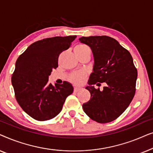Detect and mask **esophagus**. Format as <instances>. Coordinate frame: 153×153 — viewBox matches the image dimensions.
I'll return each mask as SVG.
<instances>
[{
  "label": "esophagus",
  "mask_w": 153,
  "mask_h": 153,
  "mask_svg": "<svg viewBox=\"0 0 153 153\" xmlns=\"http://www.w3.org/2000/svg\"><path fill=\"white\" fill-rule=\"evenodd\" d=\"M80 90H81V87H78V86H75L74 88V92H78L80 91Z\"/></svg>",
  "instance_id": "esophagus-1"
}]
</instances>
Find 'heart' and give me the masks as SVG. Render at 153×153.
Returning <instances> with one entry per match:
<instances>
[{
    "label": "heart",
    "mask_w": 153,
    "mask_h": 153,
    "mask_svg": "<svg viewBox=\"0 0 153 153\" xmlns=\"http://www.w3.org/2000/svg\"><path fill=\"white\" fill-rule=\"evenodd\" d=\"M88 48L86 46H85L83 45H77L74 49L75 51H85V50H88ZM84 77H85L84 72H74V74H72L70 79L73 83H76V84H80L81 83H82Z\"/></svg>",
    "instance_id": "obj_1"
}]
</instances>
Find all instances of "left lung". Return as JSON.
I'll use <instances>...</instances> for the list:
<instances>
[{
	"mask_svg": "<svg viewBox=\"0 0 153 153\" xmlns=\"http://www.w3.org/2000/svg\"><path fill=\"white\" fill-rule=\"evenodd\" d=\"M79 39L91 47L94 57L93 72L85 87L91 100L83 104V109L96 122H111L126 110L134 96L137 70L132 57L118 41L106 35ZM97 82L107 83L103 91L93 86Z\"/></svg>",
	"mask_w": 153,
	"mask_h": 153,
	"instance_id": "left-lung-1",
	"label": "left lung"
}]
</instances>
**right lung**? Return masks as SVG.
<instances>
[{
	"label": "right lung",
	"mask_w": 153,
	"mask_h": 153,
	"mask_svg": "<svg viewBox=\"0 0 153 153\" xmlns=\"http://www.w3.org/2000/svg\"><path fill=\"white\" fill-rule=\"evenodd\" d=\"M76 35L53 37L33 43L16 60L12 76L15 97L22 109L39 121L50 120L61 111L73 86L49 83V76L58 68L59 55L68 49Z\"/></svg>",
	"instance_id": "right-lung-1"
}]
</instances>
